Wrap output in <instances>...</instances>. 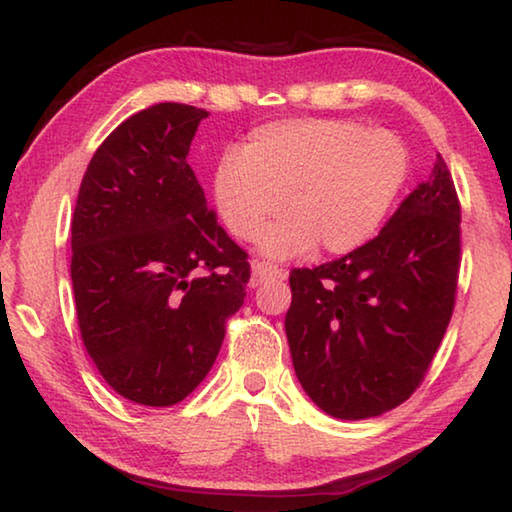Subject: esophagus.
I'll list each match as a JSON object with an SVG mask.
<instances>
[{
	"label": "esophagus",
	"instance_id": "esophagus-1",
	"mask_svg": "<svg viewBox=\"0 0 512 512\" xmlns=\"http://www.w3.org/2000/svg\"><path fill=\"white\" fill-rule=\"evenodd\" d=\"M287 271L284 268H277L268 262H253L250 266V287H259V284L266 282V280H275V277H284Z\"/></svg>",
	"mask_w": 512,
	"mask_h": 512
}]
</instances>
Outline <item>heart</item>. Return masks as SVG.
<instances>
[{
    "label": "heart",
    "mask_w": 512,
    "mask_h": 512,
    "mask_svg": "<svg viewBox=\"0 0 512 512\" xmlns=\"http://www.w3.org/2000/svg\"><path fill=\"white\" fill-rule=\"evenodd\" d=\"M409 153L393 133L341 119H291L257 128L244 149L219 162L212 180L219 216L241 241L264 225L268 257H300L318 246L345 255L366 244L406 180Z\"/></svg>",
    "instance_id": "obj_1"
}]
</instances>
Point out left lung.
<instances>
[{
	"instance_id": "left-lung-1",
	"label": "left lung",
	"mask_w": 512,
	"mask_h": 512,
	"mask_svg": "<svg viewBox=\"0 0 512 512\" xmlns=\"http://www.w3.org/2000/svg\"><path fill=\"white\" fill-rule=\"evenodd\" d=\"M461 203L445 160L375 239L316 268H293L284 329L318 409L366 420L409 400L427 375L456 300Z\"/></svg>"
}]
</instances>
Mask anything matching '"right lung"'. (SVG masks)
Returning a JSON list of instances; mask_svg holds the SVG:
<instances>
[{"label": "right lung", "instance_id": "add662e5", "mask_svg": "<svg viewBox=\"0 0 512 512\" xmlns=\"http://www.w3.org/2000/svg\"><path fill=\"white\" fill-rule=\"evenodd\" d=\"M210 115L158 103L92 155L72 219L76 316L121 397L171 406L201 384L244 305L248 255L207 210L187 153Z\"/></svg>", "mask_w": 512, "mask_h": 512}]
</instances>
